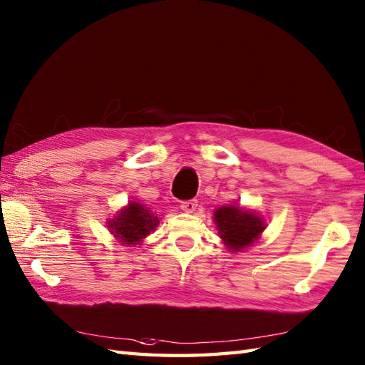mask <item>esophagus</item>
<instances>
[{"mask_svg": "<svg viewBox=\"0 0 365 365\" xmlns=\"http://www.w3.org/2000/svg\"><path fill=\"white\" fill-rule=\"evenodd\" d=\"M196 207H197V202L196 200H183V202L180 204V208L183 212H187V213H192L196 210Z\"/></svg>", "mask_w": 365, "mask_h": 365, "instance_id": "1", "label": "esophagus"}]
</instances>
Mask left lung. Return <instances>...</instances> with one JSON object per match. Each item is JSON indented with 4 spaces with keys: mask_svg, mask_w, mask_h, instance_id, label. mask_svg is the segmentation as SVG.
<instances>
[{
    "mask_svg": "<svg viewBox=\"0 0 365 365\" xmlns=\"http://www.w3.org/2000/svg\"><path fill=\"white\" fill-rule=\"evenodd\" d=\"M215 224L230 251L238 252L251 246L265 230V220L255 212L238 205H224L215 210Z\"/></svg>",
    "mask_w": 365,
    "mask_h": 365,
    "instance_id": "1",
    "label": "left lung"
}]
</instances>
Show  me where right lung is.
<instances>
[{"label":"right lung","instance_id":"1","mask_svg":"<svg viewBox=\"0 0 365 365\" xmlns=\"http://www.w3.org/2000/svg\"><path fill=\"white\" fill-rule=\"evenodd\" d=\"M160 224L158 216H155L143 204L131 200L118 215L108 221V229L122 245H141L143 238L157 229Z\"/></svg>","mask_w":365,"mask_h":365}]
</instances>
